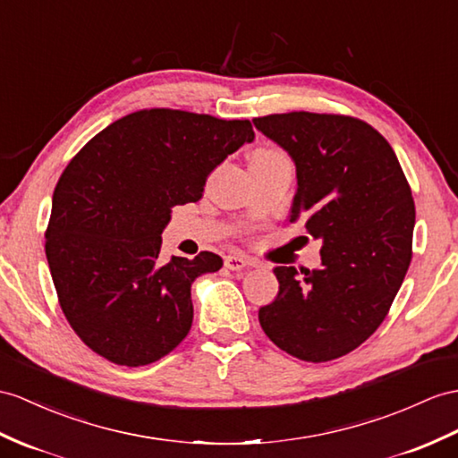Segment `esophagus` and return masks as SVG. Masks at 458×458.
<instances>
[{"mask_svg": "<svg viewBox=\"0 0 458 458\" xmlns=\"http://www.w3.org/2000/svg\"><path fill=\"white\" fill-rule=\"evenodd\" d=\"M247 266H249V260L244 259V256H239V254L225 256V267H227V270L239 272V270H244V267H247Z\"/></svg>", "mask_w": 458, "mask_h": 458, "instance_id": "1", "label": "esophagus"}]
</instances>
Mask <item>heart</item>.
I'll list each match as a JSON object with an SVG mask.
<instances>
[{
	"label": "heart",
	"instance_id": "obj_1",
	"mask_svg": "<svg viewBox=\"0 0 458 458\" xmlns=\"http://www.w3.org/2000/svg\"><path fill=\"white\" fill-rule=\"evenodd\" d=\"M274 155H280L277 151H274V149H259V151H254V155H252V159H264V157H274Z\"/></svg>",
	"mask_w": 458,
	"mask_h": 458
}]
</instances>
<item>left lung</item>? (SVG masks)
<instances>
[{"instance_id": "left-lung-1", "label": "left lung", "mask_w": 458, "mask_h": 458, "mask_svg": "<svg viewBox=\"0 0 458 458\" xmlns=\"http://www.w3.org/2000/svg\"><path fill=\"white\" fill-rule=\"evenodd\" d=\"M256 130L295 163L289 221L322 241L318 270L277 266L280 292L259 320L277 348L330 361L381 327L411 260L416 208L388 141L360 118L287 113L254 118Z\"/></svg>"}]
</instances>
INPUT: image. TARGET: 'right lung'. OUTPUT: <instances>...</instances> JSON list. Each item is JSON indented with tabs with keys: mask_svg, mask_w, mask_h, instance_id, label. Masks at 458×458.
<instances>
[{
	"mask_svg": "<svg viewBox=\"0 0 458 458\" xmlns=\"http://www.w3.org/2000/svg\"><path fill=\"white\" fill-rule=\"evenodd\" d=\"M254 140L249 120L173 108L120 118L65 166L52 196L47 259L70 327L116 365L161 360L192 327L198 276L223 260H159L171 209L198 202L209 173Z\"/></svg>",
	"mask_w": 458,
	"mask_h": 458,
	"instance_id": "obj_1",
	"label": "right lung"
}]
</instances>
